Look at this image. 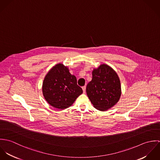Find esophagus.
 Instances as JSON below:
<instances>
[{
  "label": "esophagus",
  "instance_id": "1",
  "mask_svg": "<svg viewBox=\"0 0 160 160\" xmlns=\"http://www.w3.org/2000/svg\"><path fill=\"white\" fill-rule=\"evenodd\" d=\"M82 90H83V92L85 93V92H86V86H83V87L82 88Z\"/></svg>",
  "mask_w": 160,
  "mask_h": 160
}]
</instances>
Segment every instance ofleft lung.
Returning a JSON list of instances; mask_svg holds the SVG:
<instances>
[{"instance_id":"obj_1","label":"left lung","mask_w":160,"mask_h":160,"mask_svg":"<svg viewBox=\"0 0 160 160\" xmlns=\"http://www.w3.org/2000/svg\"><path fill=\"white\" fill-rule=\"evenodd\" d=\"M86 92L97 110L104 112L113 107L121 95V82L116 72L106 64L93 69L92 79L87 85Z\"/></svg>"}]
</instances>
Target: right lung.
<instances>
[{
  "label": "right lung",
  "instance_id": "add662e5",
  "mask_svg": "<svg viewBox=\"0 0 160 160\" xmlns=\"http://www.w3.org/2000/svg\"><path fill=\"white\" fill-rule=\"evenodd\" d=\"M42 88L47 103L59 110L71 106L82 93V88L77 84L76 77L63 63H58L49 70Z\"/></svg>",
  "mask_w": 160,
  "mask_h": 160
}]
</instances>
